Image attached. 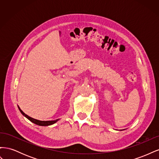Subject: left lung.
I'll list each match as a JSON object with an SVG mask.
<instances>
[{"instance_id":"8db88e82","label":"left lung","mask_w":159,"mask_h":159,"mask_svg":"<svg viewBox=\"0 0 159 159\" xmlns=\"http://www.w3.org/2000/svg\"><path fill=\"white\" fill-rule=\"evenodd\" d=\"M123 130H124V129H123ZM121 131H122V130H121Z\"/></svg>"}]
</instances>
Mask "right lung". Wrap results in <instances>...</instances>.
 Instances as JSON below:
<instances>
[{
	"instance_id": "add662e5",
	"label": "right lung",
	"mask_w": 159,
	"mask_h": 159,
	"mask_svg": "<svg viewBox=\"0 0 159 159\" xmlns=\"http://www.w3.org/2000/svg\"><path fill=\"white\" fill-rule=\"evenodd\" d=\"M19 110H20V113L24 115V116L26 117L28 120H30V121L32 123H34L36 125H40V126H48V125H53L56 123L57 121H59V119H57L56 120H54V121H40V120H37V119H34L31 117H29L28 115H27L26 114H25V113H24L20 109V108L18 106Z\"/></svg>"
}]
</instances>
